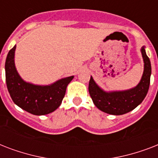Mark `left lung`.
<instances>
[{
  "mask_svg": "<svg viewBox=\"0 0 158 158\" xmlns=\"http://www.w3.org/2000/svg\"><path fill=\"white\" fill-rule=\"evenodd\" d=\"M141 52L144 62V70L139 84L134 89L126 91L106 93L97 85L92 77L90 78L89 94L94 105L99 110L110 115H123L134 110L143 101L149 89L152 69L144 47L141 48Z\"/></svg>",
  "mask_w": 158,
  "mask_h": 158,
  "instance_id": "left-lung-1",
  "label": "left lung"
}]
</instances>
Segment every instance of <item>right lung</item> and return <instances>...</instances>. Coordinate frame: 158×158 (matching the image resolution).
I'll use <instances>...</instances> for the list:
<instances>
[{
  "instance_id": "add662e5",
  "label": "right lung",
  "mask_w": 158,
  "mask_h": 158,
  "mask_svg": "<svg viewBox=\"0 0 158 158\" xmlns=\"http://www.w3.org/2000/svg\"><path fill=\"white\" fill-rule=\"evenodd\" d=\"M15 46L10 50L5 65L6 85L11 98L16 105L33 115H47L52 112L61 104L67 85L74 76L60 79L48 86L26 83L19 75L15 66Z\"/></svg>"
}]
</instances>
